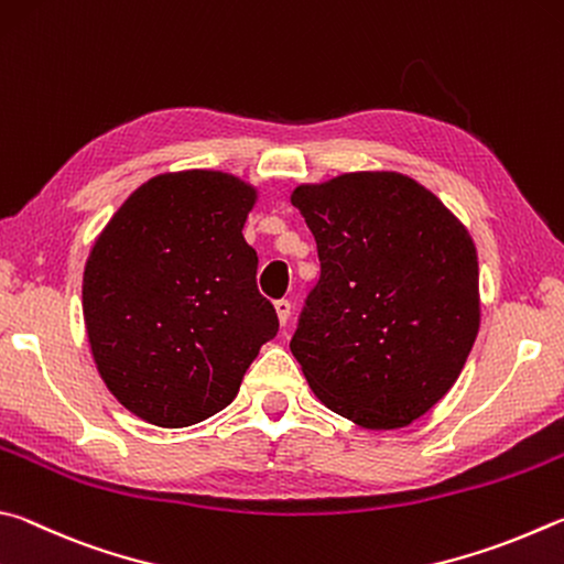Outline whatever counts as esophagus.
<instances>
[{"label":"esophagus","instance_id":"esophagus-1","mask_svg":"<svg viewBox=\"0 0 564 564\" xmlns=\"http://www.w3.org/2000/svg\"><path fill=\"white\" fill-rule=\"evenodd\" d=\"M274 312H276V319H280V324L284 327V324H288V319H290V312H292L290 300H276Z\"/></svg>","mask_w":564,"mask_h":564}]
</instances>
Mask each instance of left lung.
I'll return each mask as SVG.
<instances>
[{
  "label": "left lung",
  "instance_id": "8db88e82",
  "mask_svg": "<svg viewBox=\"0 0 564 564\" xmlns=\"http://www.w3.org/2000/svg\"><path fill=\"white\" fill-rule=\"evenodd\" d=\"M322 276L290 349L324 406L361 429L421 419L460 377L480 327L473 237L393 171L297 185Z\"/></svg>",
  "mask_w": 564,
  "mask_h": 564
}]
</instances>
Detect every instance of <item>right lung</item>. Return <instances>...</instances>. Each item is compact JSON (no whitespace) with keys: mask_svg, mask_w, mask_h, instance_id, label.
I'll list each match as a JSON object with an SVG mask.
<instances>
[{"mask_svg":"<svg viewBox=\"0 0 564 564\" xmlns=\"http://www.w3.org/2000/svg\"><path fill=\"white\" fill-rule=\"evenodd\" d=\"M254 203L257 187L223 171L155 175L88 252L82 294L96 369L153 426H193L232 403L280 327L242 237Z\"/></svg>","mask_w":564,"mask_h":564,"instance_id":"add662e5","label":"right lung"}]
</instances>
